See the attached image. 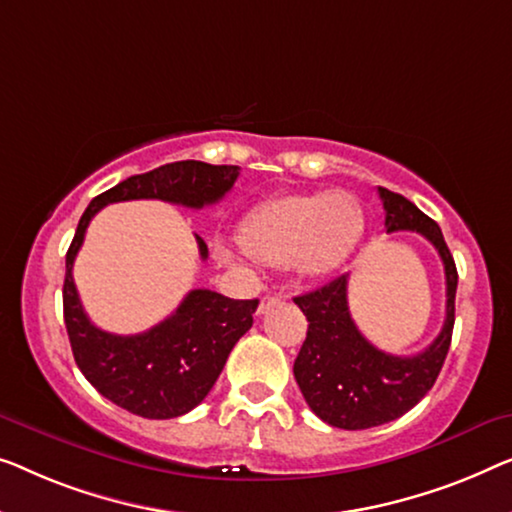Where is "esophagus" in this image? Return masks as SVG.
<instances>
[{
  "label": "esophagus",
  "mask_w": 512,
  "mask_h": 512,
  "mask_svg": "<svg viewBox=\"0 0 512 512\" xmlns=\"http://www.w3.org/2000/svg\"><path fill=\"white\" fill-rule=\"evenodd\" d=\"M281 300L279 293H263L261 295V302H258V314H268V311L277 305Z\"/></svg>",
  "instance_id": "esophagus-1"
}]
</instances>
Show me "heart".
<instances>
[{
	"label": "heart",
	"mask_w": 512,
	"mask_h": 512,
	"mask_svg": "<svg viewBox=\"0 0 512 512\" xmlns=\"http://www.w3.org/2000/svg\"><path fill=\"white\" fill-rule=\"evenodd\" d=\"M365 228V212L348 191L270 198L247 214L242 244L263 263H291L302 277L337 270Z\"/></svg>",
	"instance_id": "heart-1"
}]
</instances>
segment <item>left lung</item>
<instances>
[{
	"label": "left lung",
	"mask_w": 512,
	"mask_h": 512,
	"mask_svg": "<svg viewBox=\"0 0 512 512\" xmlns=\"http://www.w3.org/2000/svg\"><path fill=\"white\" fill-rule=\"evenodd\" d=\"M385 231L420 233L439 251L446 270V321L425 351L402 358L369 344L348 311V274L293 298L307 316V339L293 374L309 409L339 429H369L404 416L432 390L455 325L457 268L439 224L409 198L379 187Z\"/></svg>",
	"instance_id": "left-lung-1"
}]
</instances>
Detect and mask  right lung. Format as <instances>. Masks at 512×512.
<instances>
[{
  "label": "right lung",
  "instance_id": "obj_1",
  "mask_svg": "<svg viewBox=\"0 0 512 512\" xmlns=\"http://www.w3.org/2000/svg\"><path fill=\"white\" fill-rule=\"evenodd\" d=\"M238 166H212L203 161H175L133 175L103 191L87 205L76 235L66 251L64 323L73 358L85 379L103 397L136 416L150 420L177 418L196 409L224 369L228 353L254 323L258 300H231L226 295L196 288L182 305L140 335H110L87 318L73 284V261L83 247L85 231L108 203L154 198L201 210L224 198L238 180ZM201 258L207 244L198 238Z\"/></svg>",
  "mask_w": 512,
  "mask_h": 512
}]
</instances>
